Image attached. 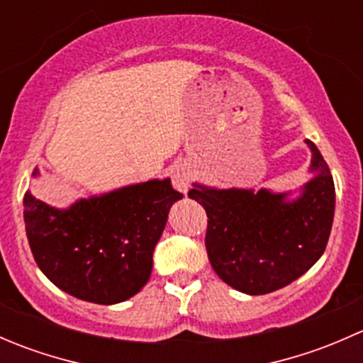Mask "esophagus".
Returning <instances> with one entry per match:
<instances>
[{"instance_id":"1","label":"esophagus","mask_w":363,"mask_h":363,"mask_svg":"<svg viewBox=\"0 0 363 363\" xmlns=\"http://www.w3.org/2000/svg\"><path fill=\"white\" fill-rule=\"evenodd\" d=\"M172 184H174V188H177L181 193H188V188H189V177H191V174H189L188 168L184 167V164H175L174 168H172Z\"/></svg>"}]
</instances>
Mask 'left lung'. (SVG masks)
Wrapping results in <instances>:
<instances>
[{
  "label": "left lung",
  "mask_w": 363,
  "mask_h": 363,
  "mask_svg": "<svg viewBox=\"0 0 363 363\" xmlns=\"http://www.w3.org/2000/svg\"><path fill=\"white\" fill-rule=\"evenodd\" d=\"M309 145L313 177L291 191L218 189L195 182L189 199L207 212L208 262L235 290L265 295L288 286L323 255L334 223L335 188L330 168L316 145Z\"/></svg>",
  "instance_id": "1"
}]
</instances>
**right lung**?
<instances>
[{
	"label": "right lung",
	"instance_id": "add662e5",
	"mask_svg": "<svg viewBox=\"0 0 363 363\" xmlns=\"http://www.w3.org/2000/svg\"><path fill=\"white\" fill-rule=\"evenodd\" d=\"M40 172L35 168L33 177ZM182 195L152 179L57 208L24 195V223L36 265L75 298L119 303L151 277L152 252Z\"/></svg>",
	"mask_w": 363,
	"mask_h": 363
}]
</instances>
